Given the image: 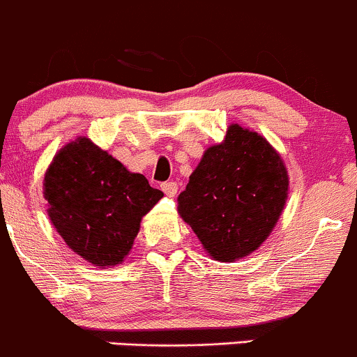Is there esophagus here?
I'll return each mask as SVG.
<instances>
[{"mask_svg": "<svg viewBox=\"0 0 357 357\" xmlns=\"http://www.w3.org/2000/svg\"><path fill=\"white\" fill-rule=\"evenodd\" d=\"M162 190L168 195V197H175V195H177L178 187L175 182H165L162 185Z\"/></svg>", "mask_w": 357, "mask_h": 357, "instance_id": "obj_1", "label": "esophagus"}]
</instances>
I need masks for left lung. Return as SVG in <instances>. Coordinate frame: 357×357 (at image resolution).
I'll return each instance as SVG.
<instances>
[{
  "mask_svg": "<svg viewBox=\"0 0 357 357\" xmlns=\"http://www.w3.org/2000/svg\"><path fill=\"white\" fill-rule=\"evenodd\" d=\"M287 192L289 175L278 149L259 132L229 124L190 174L178 214L211 259L235 262L269 238Z\"/></svg>",
  "mask_w": 357,
  "mask_h": 357,
  "instance_id": "8db88e82",
  "label": "left lung"
}]
</instances>
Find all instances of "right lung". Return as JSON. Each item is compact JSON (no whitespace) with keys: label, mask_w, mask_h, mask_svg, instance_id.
<instances>
[{"label":"right lung","mask_w":357,"mask_h":357,"mask_svg":"<svg viewBox=\"0 0 357 357\" xmlns=\"http://www.w3.org/2000/svg\"><path fill=\"white\" fill-rule=\"evenodd\" d=\"M47 216L68 247L109 269L131 252L141 220L163 197L85 136L56 153L44 175Z\"/></svg>","instance_id":"1"}]
</instances>
